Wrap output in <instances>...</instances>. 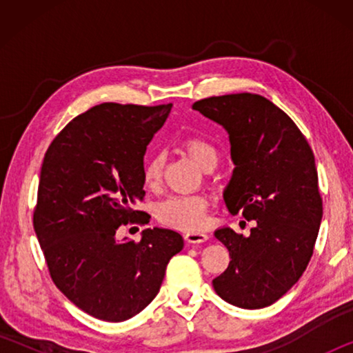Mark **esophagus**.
Here are the masks:
<instances>
[{
    "mask_svg": "<svg viewBox=\"0 0 353 353\" xmlns=\"http://www.w3.org/2000/svg\"><path fill=\"white\" fill-rule=\"evenodd\" d=\"M183 238H185V241L190 244H199V243L207 241L208 235L202 234V232H187V234L183 235Z\"/></svg>",
    "mask_w": 353,
    "mask_h": 353,
    "instance_id": "34e87169",
    "label": "esophagus"
}]
</instances>
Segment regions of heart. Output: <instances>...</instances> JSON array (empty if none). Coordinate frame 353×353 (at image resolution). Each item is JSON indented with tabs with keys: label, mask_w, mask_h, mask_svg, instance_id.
Segmentation results:
<instances>
[{
	"label": "heart",
	"mask_w": 353,
	"mask_h": 353,
	"mask_svg": "<svg viewBox=\"0 0 353 353\" xmlns=\"http://www.w3.org/2000/svg\"><path fill=\"white\" fill-rule=\"evenodd\" d=\"M182 151L201 170L218 160V152L212 143L201 137H187L182 141ZM165 160L162 155H152L143 166V182L148 188H157L163 177ZM208 201L204 196H171L160 202L157 218L163 224L179 230H198L205 224Z\"/></svg>",
	"instance_id": "b5f03b06"
}]
</instances>
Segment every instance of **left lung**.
Returning <instances> with one entry per match:
<instances>
[{"label": "left lung", "mask_w": 353, "mask_h": 353, "mask_svg": "<svg viewBox=\"0 0 353 353\" xmlns=\"http://www.w3.org/2000/svg\"><path fill=\"white\" fill-rule=\"evenodd\" d=\"M193 109L229 134L235 170L225 205L256 223L249 236L230 227L214 232L230 263L213 288L235 307L265 308L291 290L313 255L322 219L313 151L294 121L260 94L212 97Z\"/></svg>", "instance_id": "8db88e82"}]
</instances>
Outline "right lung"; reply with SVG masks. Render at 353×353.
Instances as JSON below:
<instances>
[{
    "mask_svg": "<svg viewBox=\"0 0 353 353\" xmlns=\"http://www.w3.org/2000/svg\"><path fill=\"white\" fill-rule=\"evenodd\" d=\"M172 104L104 103L65 126L41 163L34 230L52 282L82 312L107 322L130 319L151 303L183 238L145 229L118 241L119 225L148 224L143 159Z\"/></svg>",
    "mask_w": 353,
    "mask_h": 353,
    "instance_id": "obj_1",
    "label": "right lung"
}]
</instances>
